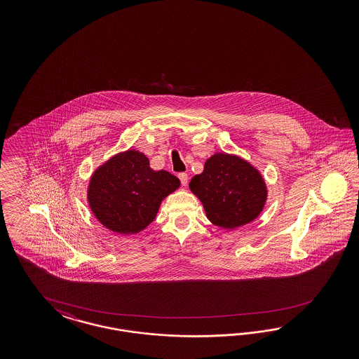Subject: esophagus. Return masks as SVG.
<instances>
[{
  "label": "esophagus",
  "instance_id": "obj_1",
  "mask_svg": "<svg viewBox=\"0 0 359 359\" xmlns=\"http://www.w3.org/2000/svg\"><path fill=\"white\" fill-rule=\"evenodd\" d=\"M177 177H179V180H180V183H182V184H188V174H185V172H180V174L177 175Z\"/></svg>",
  "mask_w": 359,
  "mask_h": 359
}]
</instances>
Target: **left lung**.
Wrapping results in <instances>:
<instances>
[{
  "mask_svg": "<svg viewBox=\"0 0 359 359\" xmlns=\"http://www.w3.org/2000/svg\"><path fill=\"white\" fill-rule=\"evenodd\" d=\"M189 189L203 203L209 221L224 229L255 219L267 197L261 174L246 161L225 152L208 159L203 174L192 177Z\"/></svg>",
  "mask_w": 359,
  "mask_h": 359,
  "instance_id": "1",
  "label": "left lung"
}]
</instances>
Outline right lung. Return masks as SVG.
<instances>
[{"label": "right lung", "mask_w": 359, "mask_h": 359, "mask_svg": "<svg viewBox=\"0 0 359 359\" xmlns=\"http://www.w3.org/2000/svg\"><path fill=\"white\" fill-rule=\"evenodd\" d=\"M179 185L174 175L154 171L143 154L129 150L96 170L89 183L88 201L104 226L134 234L151 224L162 200Z\"/></svg>", "instance_id": "1"}]
</instances>
